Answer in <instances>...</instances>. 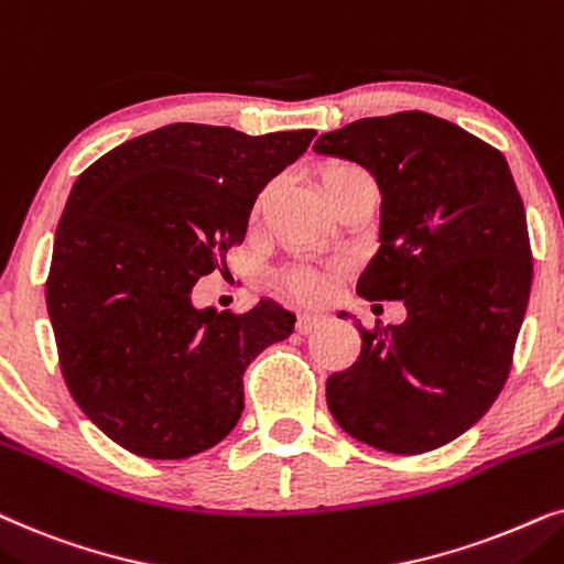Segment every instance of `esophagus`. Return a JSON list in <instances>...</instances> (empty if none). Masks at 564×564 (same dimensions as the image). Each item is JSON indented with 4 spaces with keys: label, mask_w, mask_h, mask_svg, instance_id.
Returning <instances> with one entry per match:
<instances>
[{
    "label": "esophagus",
    "mask_w": 564,
    "mask_h": 564,
    "mask_svg": "<svg viewBox=\"0 0 564 564\" xmlns=\"http://www.w3.org/2000/svg\"><path fill=\"white\" fill-rule=\"evenodd\" d=\"M322 322H325V314H314V312H304V314H299V319H296V329L302 335H310L312 329H317Z\"/></svg>",
    "instance_id": "34e87169"
}]
</instances>
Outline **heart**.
<instances>
[{
    "mask_svg": "<svg viewBox=\"0 0 564 564\" xmlns=\"http://www.w3.org/2000/svg\"><path fill=\"white\" fill-rule=\"evenodd\" d=\"M358 177H369V175H366L360 167H356V164L337 162V164H329V167L322 172V187L329 191V187L350 183V180H358ZM268 195H270V187H265V191L258 195V200H254V212H260V208L265 206ZM281 283L291 296L302 299V302H317V299L325 296L327 291V278L322 275L319 270H312V268L289 270V273H283Z\"/></svg>",
    "mask_w": 564,
    "mask_h": 564,
    "instance_id": "heart-1",
    "label": "heart"
}]
</instances>
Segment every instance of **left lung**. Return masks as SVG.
<instances>
[{
  "instance_id": "obj_1",
  "label": "left lung",
  "mask_w": 564,
  "mask_h": 564,
  "mask_svg": "<svg viewBox=\"0 0 564 564\" xmlns=\"http://www.w3.org/2000/svg\"><path fill=\"white\" fill-rule=\"evenodd\" d=\"M314 152L377 180L379 250L356 291L408 310L392 329L358 322L360 356L327 379V408L379 452L446 446L498 400L529 306L527 212L506 156L420 110L360 118Z\"/></svg>"
}]
</instances>
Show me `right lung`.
<instances>
[{
  "instance_id": "1",
  "label": "right lung",
  "mask_w": 564,
  "mask_h": 564,
  "mask_svg": "<svg viewBox=\"0 0 564 564\" xmlns=\"http://www.w3.org/2000/svg\"><path fill=\"white\" fill-rule=\"evenodd\" d=\"M317 131L247 137L170 123L110 149L66 200L46 283L58 364L82 412L126 452L187 459L227 438L245 369L296 317L198 310L193 286L247 235L262 187Z\"/></svg>"
}]
</instances>
